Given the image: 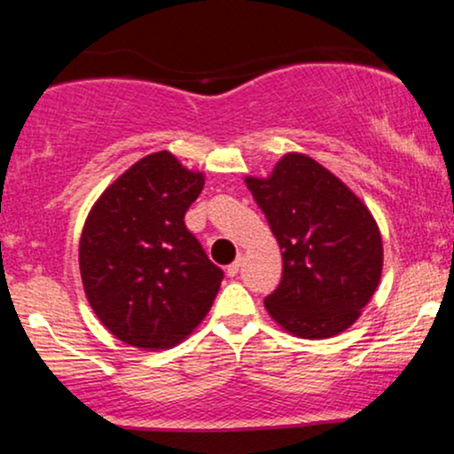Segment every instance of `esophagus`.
<instances>
[{"instance_id":"34e87169","label":"esophagus","mask_w":454,"mask_h":454,"mask_svg":"<svg viewBox=\"0 0 454 454\" xmlns=\"http://www.w3.org/2000/svg\"><path fill=\"white\" fill-rule=\"evenodd\" d=\"M241 264H243V256H237V260H234L232 264H228V269H226V273L231 275V278H234V275L239 273V269H241Z\"/></svg>"}]
</instances>
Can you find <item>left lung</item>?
I'll use <instances>...</instances> for the list:
<instances>
[{
	"instance_id": "8db88e82",
	"label": "left lung",
	"mask_w": 454,
	"mask_h": 454,
	"mask_svg": "<svg viewBox=\"0 0 454 454\" xmlns=\"http://www.w3.org/2000/svg\"><path fill=\"white\" fill-rule=\"evenodd\" d=\"M278 239L284 275L264 299L269 316L301 340L350 328L382 278V234L372 211L331 170L286 153L269 176H245Z\"/></svg>"
}]
</instances>
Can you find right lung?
I'll return each mask as SVG.
<instances>
[{"label":"right lung","mask_w":454,"mask_h":454,"mask_svg":"<svg viewBox=\"0 0 454 454\" xmlns=\"http://www.w3.org/2000/svg\"><path fill=\"white\" fill-rule=\"evenodd\" d=\"M205 175L170 151L132 164L91 207L78 243V264L93 314L117 340L168 350L209 314L223 279L185 211Z\"/></svg>","instance_id":"right-lung-1"}]
</instances>
